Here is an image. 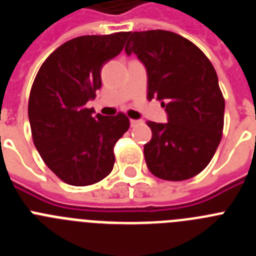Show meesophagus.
Listing matches in <instances>:
<instances>
[{
  "mask_svg": "<svg viewBox=\"0 0 256 256\" xmlns=\"http://www.w3.org/2000/svg\"><path fill=\"white\" fill-rule=\"evenodd\" d=\"M141 123V120H136V119H130V126H136L137 124Z\"/></svg>",
  "mask_w": 256,
  "mask_h": 256,
  "instance_id": "34e87169",
  "label": "esophagus"
}]
</instances>
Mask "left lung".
Returning <instances> with one entry per match:
<instances>
[{"mask_svg": "<svg viewBox=\"0 0 256 256\" xmlns=\"http://www.w3.org/2000/svg\"><path fill=\"white\" fill-rule=\"evenodd\" d=\"M126 55L134 54L148 72V98L162 101L168 123L148 122V168L158 178L184 180L206 168L222 140L224 98L205 54L173 32H130Z\"/></svg>", "mask_w": 256, "mask_h": 256, "instance_id": "8db88e82", "label": "left lung"}]
</instances>
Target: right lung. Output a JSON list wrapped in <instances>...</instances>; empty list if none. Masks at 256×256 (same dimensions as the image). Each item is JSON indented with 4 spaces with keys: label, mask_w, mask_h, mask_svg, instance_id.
Here are the masks:
<instances>
[{
    "label": "right lung",
    "mask_w": 256,
    "mask_h": 256,
    "mask_svg": "<svg viewBox=\"0 0 256 256\" xmlns=\"http://www.w3.org/2000/svg\"><path fill=\"white\" fill-rule=\"evenodd\" d=\"M128 32L82 36L52 52L32 86L28 116L40 158L72 186H90L112 170L114 146L130 128V119L94 116L86 104L101 88V69L123 50Z\"/></svg>",
    "instance_id": "add662e5"
}]
</instances>
